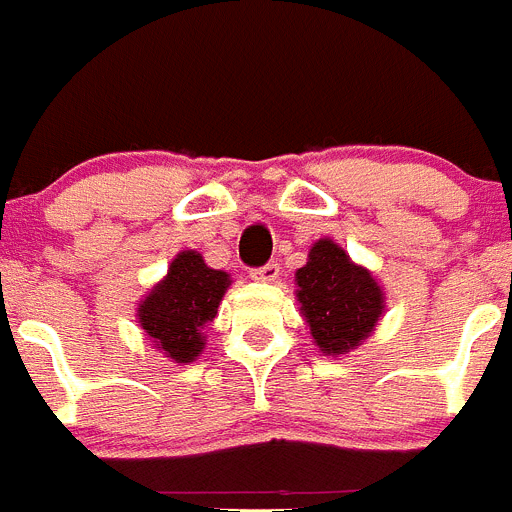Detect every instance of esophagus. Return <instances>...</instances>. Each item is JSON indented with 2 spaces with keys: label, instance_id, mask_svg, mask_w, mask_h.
Instances as JSON below:
<instances>
[{
  "label": "esophagus",
  "instance_id": "1",
  "mask_svg": "<svg viewBox=\"0 0 512 512\" xmlns=\"http://www.w3.org/2000/svg\"><path fill=\"white\" fill-rule=\"evenodd\" d=\"M251 279H256V282H277L279 279V266L277 264H264L259 266V269L251 271Z\"/></svg>",
  "mask_w": 512,
  "mask_h": 512
}]
</instances>
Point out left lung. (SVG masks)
I'll return each instance as SVG.
<instances>
[{
  "label": "left lung",
  "instance_id": "8db88e82",
  "mask_svg": "<svg viewBox=\"0 0 512 512\" xmlns=\"http://www.w3.org/2000/svg\"><path fill=\"white\" fill-rule=\"evenodd\" d=\"M295 282L312 341L325 356L348 354L369 338L382 318L384 295L372 271L356 266L330 238H320L310 248Z\"/></svg>",
  "mask_w": 512,
  "mask_h": 512
}]
</instances>
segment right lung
Masks as SVG:
<instances>
[{"instance_id":"1","label":"right lung","mask_w":512,"mask_h":512,"mask_svg":"<svg viewBox=\"0 0 512 512\" xmlns=\"http://www.w3.org/2000/svg\"><path fill=\"white\" fill-rule=\"evenodd\" d=\"M230 277L210 269L197 251H182L138 305V323L153 346L176 364H189L205 348V328L217 315Z\"/></svg>"}]
</instances>
